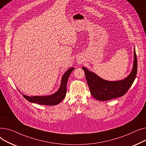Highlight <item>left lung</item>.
<instances>
[{
    "label": "left lung",
    "instance_id": "obj_1",
    "mask_svg": "<svg viewBox=\"0 0 146 146\" xmlns=\"http://www.w3.org/2000/svg\"><path fill=\"white\" fill-rule=\"evenodd\" d=\"M134 60L133 70L124 80L111 82L105 80L93 72L82 67L90 94L98 101H106L124 95L133 83L137 72V60L134 48Z\"/></svg>",
    "mask_w": 146,
    "mask_h": 146
}]
</instances>
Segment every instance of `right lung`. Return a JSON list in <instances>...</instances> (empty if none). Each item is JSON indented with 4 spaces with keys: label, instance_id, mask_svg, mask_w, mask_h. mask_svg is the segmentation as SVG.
I'll return each instance as SVG.
<instances>
[{
    "label": "right lung",
    "instance_id": "obj_1",
    "mask_svg": "<svg viewBox=\"0 0 146 146\" xmlns=\"http://www.w3.org/2000/svg\"><path fill=\"white\" fill-rule=\"evenodd\" d=\"M73 70L74 68L72 67L66 72L61 79V86L55 94L46 96H28L25 95H23V96L29 102L40 105L52 106L60 104L66 96L68 79Z\"/></svg>",
    "mask_w": 146,
    "mask_h": 146
}]
</instances>
